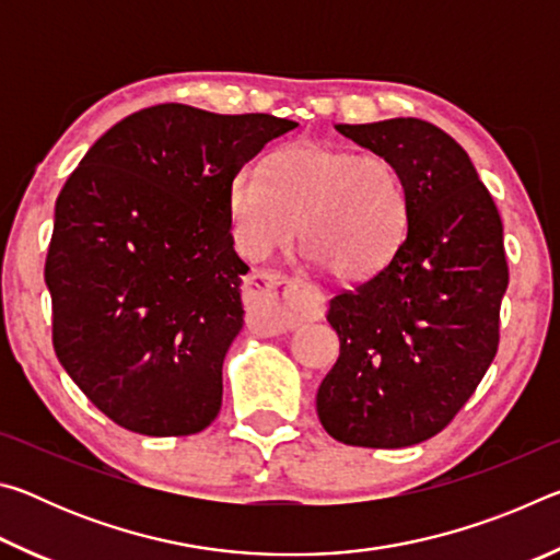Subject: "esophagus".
Wrapping results in <instances>:
<instances>
[{
  "instance_id": "1",
  "label": "esophagus",
  "mask_w": 560,
  "mask_h": 560,
  "mask_svg": "<svg viewBox=\"0 0 560 560\" xmlns=\"http://www.w3.org/2000/svg\"><path fill=\"white\" fill-rule=\"evenodd\" d=\"M246 296L252 303V324L267 334H281V330L299 326L303 320H316L324 314V296L303 281L289 279L283 273L257 271L249 279Z\"/></svg>"
}]
</instances>
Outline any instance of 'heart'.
<instances>
[{"label":"heart","mask_w":560,"mask_h":560,"mask_svg":"<svg viewBox=\"0 0 560 560\" xmlns=\"http://www.w3.org/2000/svg\"><path fill=\"white\" fill-rule=\"evenodd\" d=\"M226 214L242 257L264 261L296 232L330 277L360 281L402 246L410 197L390 158L301 143L269 158L267 179L240 170L226 187Z\"/></svg>","instance_id":"1"}]
</instances>
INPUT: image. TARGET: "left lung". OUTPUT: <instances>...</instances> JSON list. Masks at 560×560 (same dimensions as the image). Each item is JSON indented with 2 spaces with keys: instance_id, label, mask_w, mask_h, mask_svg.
<instances>
[{
  "instance_id": "left-lung-1",
  "label": "left lung",
  "mask_w": 560,
  "mask_h": 560,
  "mask_svg": "<svg viewBox=\"0 0 560 560\" xmlns=\"http://www.w3.org/2000/svg\"><path fill=\"white\" fill-rule=\"evenodd\" d=\"M336 130L393 160L410 222L385 269L330 299L340 355L318 385L316 412L343 444L410 447L447 428L497 355L509 287L504 226L469 155L432 122Z\"/></svg>"
}]
</instances>
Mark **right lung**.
I'll return each instance as SVG.
<instances>
[{
	"mask_svg": "<svg viewBox=\"0 0 560 560\" xmlns=\"http://www.w3.org/2000/svg\"><path fill=\"white\" fill-rule=\"evenodd\" d=\"M296 122L143 108L93 143L54 210L46 287L54 350L83 395L130 432L185 438L222 407L244 324L226 187Z\"/></svg>",
	"mask_w": 560,
	"mask_h": 560,
	"instance_id": "add662e5",
	"label": "right lung"
}]
</instances>
